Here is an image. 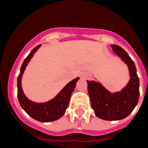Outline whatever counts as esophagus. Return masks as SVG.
Wrapping results in <instances>:
<instances>
[{"label":"esophagus","instance_id":"esophagus-1","mask_svg":"<svg viewBox=\"0 0 148 148\" xmlns=\"http://www.w3.org/2000/svg\"><path fill=\"white\" fill-rule=\"evenodd\" d=\"M82 76L83 79H87L88 78V77H89V75H88V73H82Z\"/></svg>","mask_w":148,"mask_h":148}]
</instances>
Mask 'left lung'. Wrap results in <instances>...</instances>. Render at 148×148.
<instances>
[{
  "label": "left lung",
  "instance_id": "8db88e82",
  "mask_svg": "<svg viewBox=\"0 0 148 148\" xmlns=\"http://www.w3.org/2000/svg\"><path fill=\"white\" fill-rule=\"evenodd\" d=\"M113 51L128 66L129 81L120 91L111 93L101 83L88 81V91L92 109L103 120H121L132 112L139 99V79L135 65L128 53L118 45H111Z\"/></svg>",
  "mask_w": 148,
  "mask_h": 148
}]
</instances>
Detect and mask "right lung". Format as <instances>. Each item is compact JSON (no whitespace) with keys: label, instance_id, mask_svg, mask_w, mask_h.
Here are the masks:
<instances>
[{"label":"right lung","instance_id":"1","mask_svg":"<svg viewBox=\"0 0 148 148\" xmlns=\"http://www.w3.org/2000/svg\"><path fill=\"white\" fill-rule=\"evenodd\" d=\"M41 45H38L30 52L25 60L23 61V65L20 69L18 79H17V97L19 104L28 115L30 116L35 120L41 123H50L57 120L63 116L66 113V110L69 106V99L76 85L77 81L79 78L77 77L71 82H69L65 87L63 88L56 97L50 101L44 103H36L29 100L25 95L22 88V78L27 66L28 63L31 60L32 57L38 51Z\"/></svg>","mask_w":148,"mask_h":148}]
</instances>
